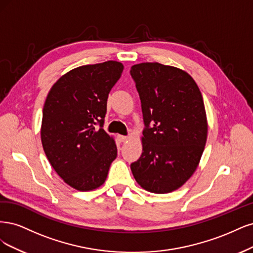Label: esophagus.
<instances>
[{
  "label": "esophagus",
  "mask_w": 253,
  "mask_h": 253,
  "mask_svg": "<svg viewBox=\"0 0 253 253\" xmlns=\"http://www.w3.org/2000/svg\"><path fill=\"white\" fill-rule=\"evenodd\" d=\"M118 140L120 143H123L125 141L128 140V136H125V135H118Z\"/></svg>",
  "instance_id": "34e87169"
}]
</instances>
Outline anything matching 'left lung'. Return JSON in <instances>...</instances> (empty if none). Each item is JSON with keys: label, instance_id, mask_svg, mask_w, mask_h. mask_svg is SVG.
Listing matches in <instances>:
<instances>
[{"label": "left lung", "instance_id": "left-lung-1", "mask_svg": "<svg viewBox=\"0 0 253 253\" xmlns=\"http://www.w3.org/2000/svg\"><path fill=\"white\" fill-rule=\"evenodd\" d=\"M130 75L146 126L142 156L130 168L145 190L174 191L197 170L206 145L208 124L202 93L186 71L157 62L133 65Z\"/></svg>", "mask_w": 253, "mask_h": 253}]
</instances>
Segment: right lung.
I'll return each instance as SVG.
<instances>
[{"mask_svg": "<svg viewBox=\"0 0 253 253\" xmlns=\"http://www.w3.org/2000/svg\"><path fill=\"white\" fill-rule=\"evenodd\" d=\"M123 69L117 61L84 65L65 73L47 94L41 126L43 149L55 172L77 190L102 186L118 156L115 140L102 127L108 94Z\"/></svg>", "mask_w": 253, "mask_h": 253, "instance_id": "obj_1", "label": "right lung"}]
</instances>
